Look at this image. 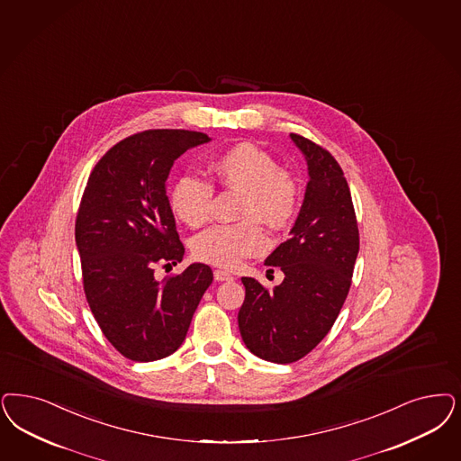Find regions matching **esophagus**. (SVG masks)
<instances>
[{"label": "esophagus", "mask_w": 461, "mask_h": 461, "mask_svg": "<svg viewBox=\"0 0 461 461\" xmlns=\"http://www.w3.org/2000/svg\"><path fill=\"white\" fill-rule=\"evenodd\" d=\"M233 279V276L230 274V272H226V270H214V281H218V283H222V281H231Z\"/></svg>", "instance_id": "esophagus-1"}]
</instances>
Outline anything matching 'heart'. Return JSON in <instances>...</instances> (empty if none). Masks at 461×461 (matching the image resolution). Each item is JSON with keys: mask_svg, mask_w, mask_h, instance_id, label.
Here are the masks:
<instances>
[{"mask_svg": "<svg viewBox=\"0 0 461 461\" xmlns=\"http://www.w3.org/2000/svg\"><path fill=\"white\" fill-rule=\"evenodd\" d=\"M211 172L220 185L243 194L239 216L245 220L207 228L192 240V254L211 266L233 269L243 258L266 250L267 235L258 220L281 228L294 216L298 185L291 175L277 170L276 159L250 143L222 151L211 161ZM168 199L175 216L191 228L211 218L212 185L195 175L178 176Z\"/></svg>", "mask_w": 461, "mask_h": 461, "instance_id": "obj_1", "label": "heart"}]
</instances>
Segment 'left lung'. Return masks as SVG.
<instances>
[{
  "mask_svg": "<svg viewBox=\"0 0 461 461\" xmlns=\"http://www.w3.org/2000/svg\"><path fill=\"white\" fill-rule=\"evenodd\" d=\"M308 165L300 214L266 258L285 281L272 291L241 277L245 302L239 327L247 349L260 359L287 365L302 359L329 334L349 293L359 252V231L349 185L334 157L310 140L289 134Z\"/></svg>",
  "mask_w": 461,
  "mask_h": 461,
  "instance_id": "left-lung-1",
  "label": "left lung"
}]
</instances>
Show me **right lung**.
I'll return each instance as SVG.
<instances>
[{
    "instance_id": "right-lung-1",
    "label": "right lung",
    "mask_w": 461,
    "mask_h": 461,
    "mask_svg": "<svg viewBox=\"0 0 461 461\" xmlns=\"http://www.w3.org/2000/svg\"><path fill=\"white\" fill-rule=\"evenodd\" d=\"M209 141L182 129L129 136L100 158L83 192L75 239L85 294L107 340L131 361L174 354L212 283V270L199 262L155 277L157 264L176 266L185 254L167 178L175 159Z\"/></svg>"
}]
</instances>
